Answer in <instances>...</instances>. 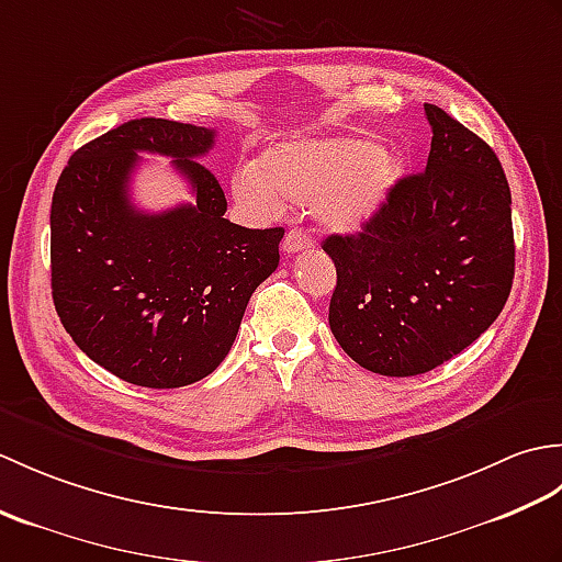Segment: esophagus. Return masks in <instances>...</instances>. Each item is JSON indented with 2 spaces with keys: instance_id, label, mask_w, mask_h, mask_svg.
Returning a JSON list of instances; mask_svg holds the SVG:
<instances>
[{
  "instance_id": "34e87169",
  "label": "esophagus",
  "mask_w": 562,
  "mask_h": 562,
  "mask_svg": "<svg viewBox=\"0 0 562 562\" xmlns=\"http://www.w3.org/2000/svg\"><path fill=\"white\" fill-rule=\"evenodd\" d=\"M314 246V241H312V236H308L306 232H302V229H290L288 234H284V238H282V250L284 254H300V250H304V248H312Z\"/></svg>"
}]
</instances>
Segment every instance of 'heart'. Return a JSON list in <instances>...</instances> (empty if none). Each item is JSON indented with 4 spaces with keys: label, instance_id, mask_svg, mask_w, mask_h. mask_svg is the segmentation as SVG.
Wrapping results in <instances>:
<instances>
[{
    "label": "heart",
    "instance_id": "1",
    "mask_svg": "<svg viewBox=\"0 0 562 562\" xmlns=\"http://www.w3.org/2000/svg\"><path fill=\"white\" fill-rule=\"evenodd\" d=\"M398 178L396 154L369 139L292 137L241 166L234 173V195L258 214L314 205L328 229L357 232L384 207Z\"/></svg>",
    "mask_w": 562,
    "mask_h": 562
}]
</instances>
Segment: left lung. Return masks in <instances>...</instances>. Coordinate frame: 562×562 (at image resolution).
Listing matches in <instances>:
<instances>
[{"label":"left lung","mask_w":562,"mask_h":562,"mask_svg":"<svg viewBox=\"0 0 562 562\" xmlns=\"http://www.w3.org/2000/svg\"><path fill=\"white\" fill-rule=\"evenodd\" d=\"M432 147L360 234H330L338 282L328 324L374 374L415 376L469 348L503 312L515 278L512 195L497 154L425 103Z\"/></svg>","instance_id":"obj_1"}]
</instances>
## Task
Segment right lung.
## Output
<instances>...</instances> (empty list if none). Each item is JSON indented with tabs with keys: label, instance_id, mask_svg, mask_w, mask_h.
Wrapping results in <instances>:
<instances>
[{
	"label": "right lung",
	"instance_id": "add662e5",
	"mask_svg": "<svg viewBox=\"0 0 562 562\" xmlns=\"http://www.w3.org/2000/svg\"><path fill=\"white\" fill-rule=\"evenodd\" d=\"M212 145L214 130L139 117L77 149L55 186V312L79 350L127 384L178 389L212 374L280 262L282 226L224 220V190L198 161ZM142 150L171 156L196 202L137 211L128 178Z\"/></svg>",
	"mask_w": 562,
	"mask_h": 562
}]
</instances>
